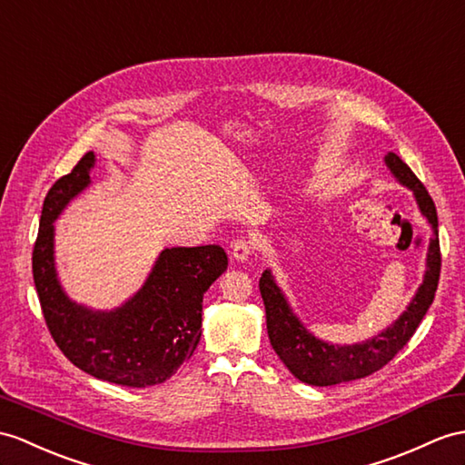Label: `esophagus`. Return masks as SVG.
Returning <instances> with one entry per match:
<instances>
[{"label": "esophagus", "instance_id": "1", "mask_svg": "<svg viewBox=\"0 0 465 465\" xmlns=\"http://www.w3.org/2000/svg\"><path fill=\"white\" fill-rule=\"evenodd\" d=\"M232 258L234 260H239V262H246L248 258H251V254H252V244H251V241H244V239H241V241H234L232 242Z\"/></svg>", "mask_w": 465, "mask_h": 465}]
</instances>
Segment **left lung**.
Returning <instances> with one entry per match:
<instances>
[{
  "label": "left lung",
  "instance_id": "left-lung-1",
  "mask_svg": "<svg viewBox=\"0 0 465 465\" xmlns=\"http://www.w3.org/2000/svg\"><path fill=\"white\" fill-rule=\"evenodd\" d=\"M384 163L392 177L406 189L412 191L416 205L422 217L428 221L432 236L428 242L426 270L422 284L418 286L411 303L396 318L387 330L372 335L365 341L339 345L315 337L286 298L284 290L272 274V270H264L260 278V293H262L266 308V330L272 349L288 367L293 377L313 387H331V384L349 382L372 375V372L384 367L399 351L409 343L416 327L420 325L428 308L434 302V293L440 278V241H438V214L432 197L428 195L426 187L412 173L399 155L389 152L384 155Z\"/></svg>",
  "mask_w": 465,
  "mask_h": 465
}]
</instances>
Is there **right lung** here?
I'll return each mask as SVG.
<instances>
[{
  "mask_svg": "<svg viewBox=\"0 0 465 465\" xmlns=\"http://www.w3.org/2000/svg\"><path fill=\"white\" fill-rule=\"evenodd\" d=\"M88 152L49 189L33 248V280L45 322L64 357L100 381L153 387L193 355L201 339L203 296L229 266L221 246L163 248L142 288L114 310H94L64 292L54 264V221L90 187Z\"/></svg>",
  "mask_w": 465,
  "mask_h": 465,
  "instance_id": "right-lung-1",
  "label": "right lung"
}]
</instances>
